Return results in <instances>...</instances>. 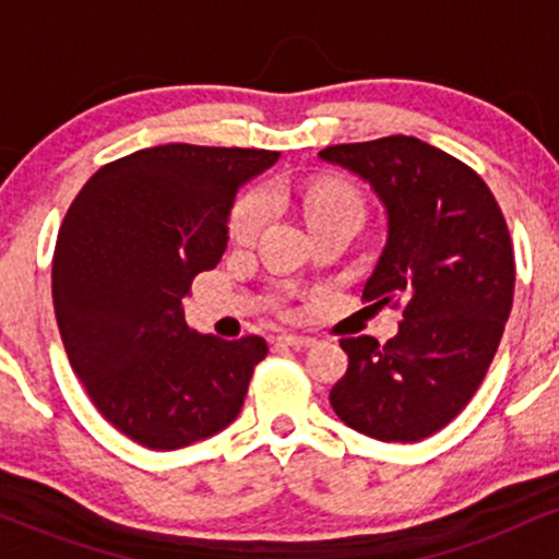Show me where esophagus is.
<instances>
[{
    "mask_svg": "<svg viewBox=\"0 0 559 559\" xmlns=\"http://www.w3.org/2000/svg\"><path fill=\"white\" fill-rule=\"evenodd\" d=\"M275 342L284 344V346H292V349H307V346L316 344V338H310V336H297V333H281V336L275 338Z\"/></svg>",
    "mask_w": 559,
    "mask_h": 559,
    "instance_id": "34e87169",
    "label": "esophagus"
}]
</instances>
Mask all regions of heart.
I'll return each mask as SVG.
<instances>
[{"label":"heart","instance_id":"heart-1","mask_svg":"<svg viewBox=\"0 0 559 559\" xmlns=\"http://www.w3.org/2000/svg\"><path fill=\"white\" fill-rule=\"evenodd\" d=\"M299 202H301V213H305L307 226L312 223L323 221V217H333V215H362V204L357 191L352 186H346L342 181H316L307 183L305 189L299 191ZM267 215V202L260 191H249L243 194L239 202H236L234 213H230V223H228V234L236 243H247L258 234L262 221Z\"/></svg>","mask_w":559,"mask_h":559}]
</instances>
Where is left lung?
Wrapping results in <instances>:
<instances>
[{"instance_id":"left-lung-1","label":"left lung","mask_w":559,"mask_h":559,"mask_svg":"<svg viewBox=\"0 0 559 559\" xmlns=\"http://www.w3.org/2000/svg\"><path fill=\"white\" fill-rule=\"evenodd\" d=\"M323 163L370 183L386 243L362 297L402 305L394 338H342L349 368L331 389L346 426L420 441L457 418L493 360L515 292L510 230L476 170L415 136L329 146Z\"/></svg>"}]
</instances>
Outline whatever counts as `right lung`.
<instances>
[{"label":"right lung","mask_w":559,"mask_h":559,"mask_svg":"<svg viewBox=\"0 0 559 559\" xmlns=\"http://www.w3.org/2000/svg\"><path fill=\"white\" fill-rule=\"evenodd\" d=\"M278 157L152 146L96 170L70 204L52 262L57 325L94 407L141 447H189L239 415L265 338L191 331L183 297L226 252L241 186Z\"/></svg>","instance_id":"obj_1"}]
</instances>
